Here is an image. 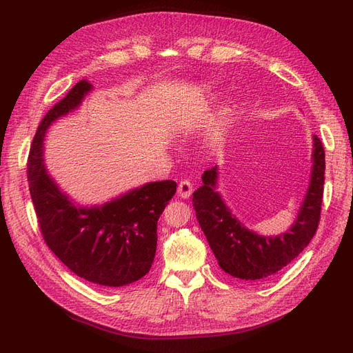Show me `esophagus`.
<instances>
[{"instance_id": "1", "label": "esophagus", "mask_w": 353, "mask_h": 353, "mask_svg": "<svg viewBox=\"0 0 353 353\" xmlns=\"http://www.w3.org/2000/svg\"><path fill=\"white\" fill-rule=\"evenodd\" d=\"M191 193H193V184H191L188 179L181 181V183L178 184V194H179V197L188 199L191 196Z\"/></svg>"}]
</instances>
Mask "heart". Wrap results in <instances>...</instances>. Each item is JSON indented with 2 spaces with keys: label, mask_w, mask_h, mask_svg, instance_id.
<instances>
[{
  "label": "heart",
  "mask_w": 353,
  "mask_h": 353,
  "mask_svg": "<svg viewBox=\"0 0 353 353\" xmlns=\"http://www.w3.org/2000/svg\"><path fill=\"white\" fill-rule=\"evenodd\" d=\"M227 123V110H219L215 116L212 117V121L208 128V137L210 141H216L219 140V137L223 132V128H225Z\"/></svg>",
  "instance_id": "b5f03b06"
}]
</instances>
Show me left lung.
<instances>
[{
    "mask_svg": "<svg viewBox=\"0 0 353 353\" xmlns=\"http://www.w3.org/2000/svg\"><path fill=\"white\" fill-rule=\"evenodd\" d=\"M325 153L314 135L312 172L305 199L290 230L266 237L244 227L222 200L218 188V166L205 170L203 185L193 193V206L201 231L221 268L245 281L265 280L281 271L315 236L324 191Z\"/></svg>",
    "mask_w": 353,
    "mask_h": 353,
    "instance_id": "left-lung-1",
    "label": "left lung"
}]
</instances>
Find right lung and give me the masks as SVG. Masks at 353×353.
Listing matches in <instances>:
<instances>
[{"mask_svg":"<svg viewBox=\"0 0 353 353\" xmlns=\"http://www.w3.org/2000/svg\"><path fill=\"white\" fill-rule=\"evenodd\" d=\"M91 90L88 81H79L41 121L28 159L29 191L51 252L83 280L122 287L150 271L157 221L174 197L176 183H148L91 208L77 205L63 193L44 165V137L50 125L77 110Z\"/></svg>","mask_w":353,"mask_h":353,"instance_id":"obj_1","label":"right lung"}]
</instances>
